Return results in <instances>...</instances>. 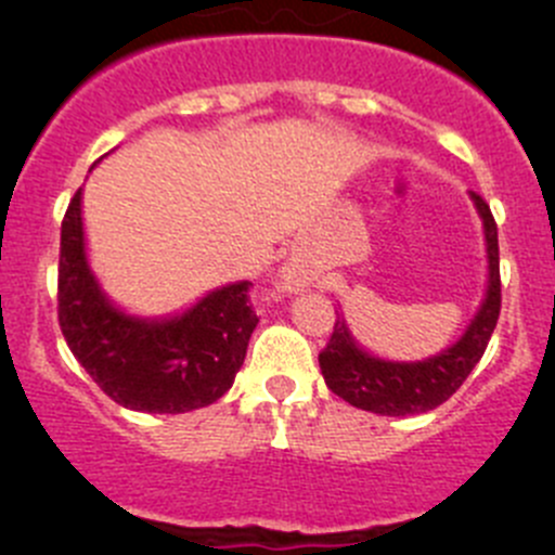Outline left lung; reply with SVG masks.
Wrapping results in <instances>:
<instances>
[{
    "mask_svg": "<svg viewBox=\"0 0 555 555\" xmlns=\"http://www.w3.org/2000/svg\"><path fill=\"white\" fill-rule=\"evenodd\" d=\"M469 201L483 222L486 262H489L486 266L489 279H486V293L478 311L469 319L467 330L459 335L456 344L427 360L413 362L384 360V357L367 351L351 335L344 311H335L338 319H335L327 349L319 354V367H322L324 384L330 386V391L344 397L349 405L378 413V416L427 413L443 405L483 357L502 306L500 244H496V222L491 217L489 204L478 193H469Z\"/></svg>",
    "mask_w": 555,
    "mask_h": 555,
    "instance_id": "left-lung-1",
    "label": "left lung"
}]
</instances>
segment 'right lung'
<instances>
[{
  "mask_svg": "<svg viewBox=\"0 0 555 555\" xmlns=\"http://www.w3.org/2000/svg\"><path fill=\"white\" fill-rule=\"evenodd\" d=\"M246 289L249 282L225 284L166 317L128 313L109 300L88 260L82 188L61 222V333L88 376L128 411L188 413L231 389L260 322Z\"/></svg>",
  "mask_w": 555,
  "mask_h": 555,
  "instance_id": "obj_1",
  "label": "right lung"
}]
</instances>
